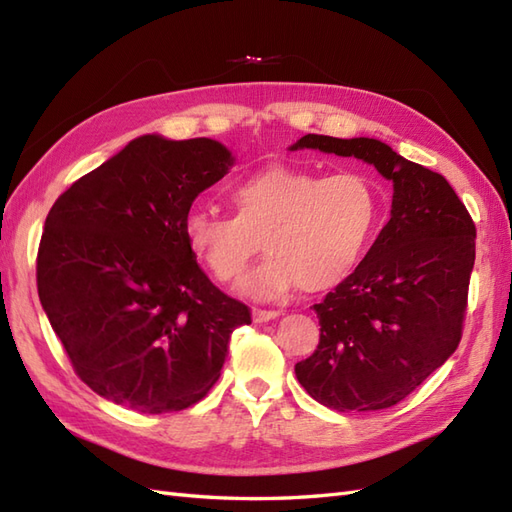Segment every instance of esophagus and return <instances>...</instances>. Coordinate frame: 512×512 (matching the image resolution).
Segmentation results:
<instances>
[{
    "instance_id": "obj_1",
    "label": "esophagus",
    "mask_w": 512,
    "mask_h": 512,
    "mask_svg": "<svg viewBox=\"0 0 512 512\" xmlns=\"http://www.w3.org/2000/svg\"><path fill=\"white\" fill-rule=\"evenodd\" d=\"M278 315H280L278 310H265V308H254V310H252V319H254L256 323L271 321V319H276Z\"/></svg>"
}]
</instances>
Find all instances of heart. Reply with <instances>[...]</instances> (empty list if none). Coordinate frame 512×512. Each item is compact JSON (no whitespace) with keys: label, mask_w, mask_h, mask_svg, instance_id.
I'll return each mask as SVG.
<instances>
[{"label":"heart","mask_w":512,"mask_h":512,"mask_svg":"<svg viewBox=\"0 0 512 512\" xmlns=\"http://www.w3.org/2000/svg\"><path fill=\"white\" fill-rule=\"evenodd\" d=\"M234 217L197 206L184 217L191 254L219 282H234L260 252L267 258L241 280L254 299L302 289L330 291L352 276L380 221L376 186L352 171L319 178L313 171L269 165L236 180Z\"/></svg>","instance_id":"1"}]
</instances>
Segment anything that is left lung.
I'll list each match as a JSON object with an SVG mask.
<instances>
[{
	"mask_svg": "<svg viewBox=\"0 0 512 512\" xmlns=\"http://www.w3.org/2000/svg\"><path fill=\"white\" fill-rule=\"evenodd\" d=\"M291 149L354 156L393 182L391 219L321 304L319 345L295 376L339 413L391 408L450 358L463 336L476 226L441 173L376 139L306 134Z\"/></svg>",
	"mask_w": 512,
	"mask_h": 512,
	"instance_id": "1",
	"label": "left lung"
}]
</instances>
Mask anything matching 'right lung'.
Returning <instances> with one entry per match:
<instances>
[{
    "label": "right lung",
    "mask_w": 512,
    "mask_h": 512,
    "mask_svg": "<svg viewBox=\"0 0 512 512\" xmlns=\"http://www.w3.org/2000/svg\"><path fill=\"white\" fill-rule=\"evenodd\" d=\"M232 165L213 139L145 134L49 210L36 286L78 378L97 395L160 415L197 404L219 380L230 336L252 313L199 269L184 217Z\"/></svg>",
    "instance_id": "right-lung-1"
}]
</instances>
